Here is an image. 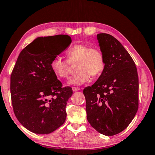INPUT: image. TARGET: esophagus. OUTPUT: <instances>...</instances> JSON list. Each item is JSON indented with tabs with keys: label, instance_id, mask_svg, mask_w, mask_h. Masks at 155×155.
Instances as JSON below:
<instances>
[{
	"label": "esophagus",
	"instance_id": "esophagus-1",
	"mask_svg": "<svg viewBox=\"0 0 155 155\" xmlns=\"http://www.w3.org/2000/svg\"><path fill=\"white\" fill-rule=\"evenodd\" d=\"M72 90H73V91H80V88H77V87H73V88H72Z\"/></svg>",
	"mask_w": 155,
	"mask_h": 155
}]
</instances>
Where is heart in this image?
Returning <instances> with one entry per match:
<instances>
[{
  "mask_svg": "<svg viewBox=\"0 0 155 155\" xmlns=\"http://www.w3.org/2000/svg\"><path fill=\"white\" fill-rule=\"evenodd\" d=\"M67 59L56 56L51 62V71L57 78L67 79L70 74L71 64L76 65L77 74L70 78L68 84L81 86L88 82L92 77L101 74L105 68V57L100 49L91 48L86 44H77L70 47L66 51Z\"/></svg>",
  "mask_w": 155,
  "mask_h": 155,
  "instance_id": "heart-1",
  "label": "heart"
}]
</instances>
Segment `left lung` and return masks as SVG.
Wrapping results in <instances>:
<instances>
[{"label":"left lung","mask_w":155,"mask_h":155,"mask_svg":"<svg viewBox=\"0 0 155 155\" xmlns=\"http://www.w3.org/2000/svg\"><path fill=\"white\" fill-rule=\"evenodd\" d=\"M97 40L105 68L83 93L88 123L100 134L112 136L125 129L136 114L139 80L134 60L116 38L99 33Z\"/></svg>","instance_id":"1"}]
</instances>
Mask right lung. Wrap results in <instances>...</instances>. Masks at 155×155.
Here are the masks:
<instances>
[{
	"mask_svg": "<svg viewBox=\"0 0 155 155\" xmlns=\"http://www.w3.org/2000/svg\"><path fill=\"white\" fill-rule=\"evenodd\" d=\"M52 36L58 48L56 54L48 53L44 46L40 51L32 50ZM71 43V38L67 35L37 38L21 50L13 69L10 90L13 112L19 122L35 134H50L66 120L72 88L62 87L50 64Z\"/></svg>",
	"mask_w": 155,
	"mask_h": 155,
	"instance_id": "1",
	"label": "right lung"
}]
</instances>
